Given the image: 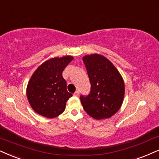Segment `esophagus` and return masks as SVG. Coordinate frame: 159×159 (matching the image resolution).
<instances>
[{
	"instance_id": "1",
	"label": "esophagus",
	"mask_w": 159,
	"mask_h": 159,
	"mask_svg": "<svg viewBox=\"0 0 159 159\" xmlns=\"http://www.w3.org/2000/svg\"><path fill=\"white\" fill-rule=\"evenodd\" d=\"M78 95H79V91L78 90H77L75 93H74V96H76V97H78Z\"/></svg>"
}]
</instances>
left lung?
Segmentation results:
<instances>
[{"mask_svg":"<svg viewBox=\"0 0 159 159\" xmlns=\"http://www.w3.org/2000/svg\"><path fill=\"white\" fill-rule=\"evenodd\" d=\"M91 90L80 99L86 113L96 120L113 116L121 107L125 95L123 79L113 64L103 56L91 54L83 57Z\"/></svg>","mask_w":159,"mask_h":159,"instance_id":"8db88e82","label":"left lung"}]
</instances>
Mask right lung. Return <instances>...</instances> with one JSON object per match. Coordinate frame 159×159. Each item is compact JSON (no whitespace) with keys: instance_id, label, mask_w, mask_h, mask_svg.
Instances as JSON below:
<instances>
[{"instance_id":"right-lung-1","label":"right lung","mask_w":159,"mask_h":159,"mask_svg":"<svg viewBox=\"0 0 159 159\" xmlns=\"http://www.w3.org/2000/svg\"><path fill=\"white\" fill-rule=\"evenodd\" d=\"M73 57H56L44 62L30 78L26 89L27 98L34 111L47 118L63 113L66 103L73 94L67 92L62 72Z\"/></svg>"}]
</instances>
